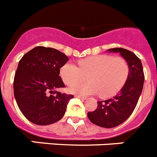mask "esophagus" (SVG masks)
I'll use <instances>...</instances> for the list:
<instances>
[{"label":"esophagus","mask_w":157,"mask_h":157,"mask_svg":"<svg viewBox=\"0 0 157 157\" xmlns=\"http://www.w3.org/2000/svg\"><path fill=\"white\" fill-rule=\"evenodd\" d=\"M75 98H81V99H82V100H86L85 97H82V96H81V95H75Z\"/></svg>","instance_id":"34e87169"}]
</instances>
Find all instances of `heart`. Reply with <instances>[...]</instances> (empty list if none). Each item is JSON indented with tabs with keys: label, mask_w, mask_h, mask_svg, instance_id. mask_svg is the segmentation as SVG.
Returning a JSON list of instances; mask_svg holds the SVG:
<instances>
[{
	"label": "heart",
	"mask_w": 157,
	"mask_h": 157,
	"mask_svg": "<svg viewBox=\"0 0 157 157\" xmlns=\"http://www.w3.org/2000/svg\"><path fill=\"white\" fill-rule=\"evenodd\" d=\"M77 65L66 63L59 70V75L66 85H72L69 91L80 95L98 94L101 98L114 96L120 90L130 73L126 59L112 55H97L80 59ZM87 76L89 83H77Z\"/></svg>",
	"instance_id": "1"
}]
</instances>
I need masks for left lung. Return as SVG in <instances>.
<instances>
[{"mask_svg": "<svg viewBox=\"0 0 157 157\" xmlns=\"http://www.w3.org/2000/svg\"><path fill=\"white\" fill-rule=\"evenodd\" d=\"M109 52H120L130 65V73L120 93L112 98L98 101V108L87 113L89 120L96 125L105 128L117 127L130 117L138 104L145 75L141 59L134 52L123 48L109 49Z\"/></svg>", "mask_w": 157, "mask_h": 157, "instance_id": "1", "label": "left lung"}]
</instances>
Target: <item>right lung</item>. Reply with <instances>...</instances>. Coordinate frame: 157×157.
Segmentation results:
<instances>
[{
  "label": "right lung",
  "instance_id": "1",
  "mask_svg": "<svg viewBox=\"0 0 157 157\" xmlns=\"http://www.w3.org/2000/svg\"><path fill=\"white\" fill-rule=\"evenodd\" d=\"M68 59L57 49L37 46L19 60L14 78V96L19 110L31 123L48 125L64 116L74 96L56 89L65 87L59 69Z\"/></svg>",
  "mask_w": 157,
  "mask_h": 157
}]
</instances>
